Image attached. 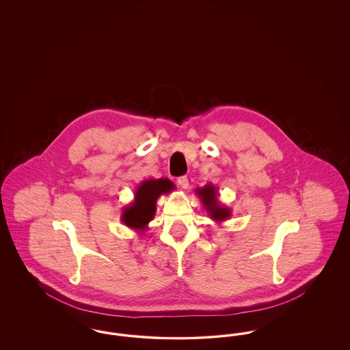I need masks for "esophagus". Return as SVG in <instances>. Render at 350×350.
<instances>
[{"label": "esophagus", "mask_w": 350, "mask_h": 350, "mask_svg": "<svg viewBox=\"0 0 350 350\" xmlns=\"http://www.w3.org/2000/svg\"><path fill=\"white\" fill-rule=\"evenodd\" d=\"M177 183H178V185H180L183 189H187V187H189V180H187V177H186V176L180 177V178L177 180Z\"/></svg>", "instance_id": "1"}]
</instances>
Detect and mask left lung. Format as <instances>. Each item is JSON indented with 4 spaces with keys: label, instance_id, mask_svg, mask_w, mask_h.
Returning a JSON list of instances; mask_svg holds the SVG:
<instances>
[{
    "label": "left lung",
    "instance_id": "left-lung-1",
    "mask_svg": "<svg viewBox=\"0 0 350 350\" xmlns=\"http://www.w3.org/2000/svg\"><path fill=\"white\" fill-rule=\"evenodd\" d=\"M196 194L198 196L200 203L203 204L204 210L207 211L208 217L217 223L227 220L232 215V210L224 204H221L217 200V189L215 185L207 183L203 187H197Z\"/></svg>",
    "mask_w": 350,
    "mask_h": 350
}]
</instances>
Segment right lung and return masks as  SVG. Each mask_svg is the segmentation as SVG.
I'll use <instances>...</instances> for the list:
<instances>
[{
    "label": "right lung",
    "mask_w": 350,
    "mask_h": 350,
    "mask_svg": "<svg viewBox=\"0 0 350 350\" xmlns=\"http://www.w3.org/2000/svg\"><path fill=\"white\" fill-rule=\"evenodd\" d=\"M174 189L176 185L163 177L142 181L133 193V202L123 207L120 221L136 232H146L156 214L157 200L161 196H167Z\"/></svg>",
    "instance_id": "obj_1"
}]
</instances>
